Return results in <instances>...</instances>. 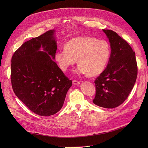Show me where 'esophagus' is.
<instances>
[{
  "label": "esophagus",
  "mask_w": 148,
  "mask_h": 148,
  "mask_svg": "<svg viewBox=\"0 0 148 148\" xmlns=\"http://www.w3.org/2000/svg\"><path fill=\"white\" fill-rule=\"evenodd\" d=\"M73 83L74 84H80V82H79L78 80H74L73 81Z\"/></svg>",
  "instance_id": "esophagus-1"
}]
</instances>
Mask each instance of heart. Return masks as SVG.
Returning <instances> with one entry per match:
<instances>
[{"instance_id":"1","label":"heart","mask_w":148,"mask_h":148,"mask_svg":"<svg viewBox=\"0 0 148 148\" xmlns=\"http://www.w3.org/2000/svg\"><path fill=\"white\" fill-rule=\"evenodd\" d=\"M110 54V45L107 41L91 36H80L69 40L65 47L59 49L55 59L63 71H66L78 59L80 65L77 73L96 76L104 71Z\"/></svg>"}]
</instances>
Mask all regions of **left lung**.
Here are the masks:
<instances>
[{"mask_svg":"<svg viewBox=\"0 0 148 148\" xmlns=\"http://www.w3.org/2000/svg\"><path fill=\"white\" fill-rule=\"evenodd\" d=\"M110 43L111 54L107 68L94 83L93 103L107 108L117 107L128 97L136 83L137 64L135 52L114 31L103 29Z\"/></svg>","mask_w":148,"mask_h":148,"instance_id":"8db88e82","label":"left lung"}]
</instances>
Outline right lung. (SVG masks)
<instances>
[{
    "label": "right lung",
    "mask_w": 148,
    "mask_h": 148,
    "mask_svg": "<svg viewBox=\"0 0 148 148\" xmlns=\"http://www.w3.org/2000/svg\"><path fill=\"white\" fill-rule=\"evenodd\" d=\"M54 30L23 43L11 59V81L16 96L34 113L49 116L63 106L69 80L53 60L57 45ZM42 47L44 51H40Z\"/></svg>",
    "instance_id": "right-lung-1"
}]
</instances>
